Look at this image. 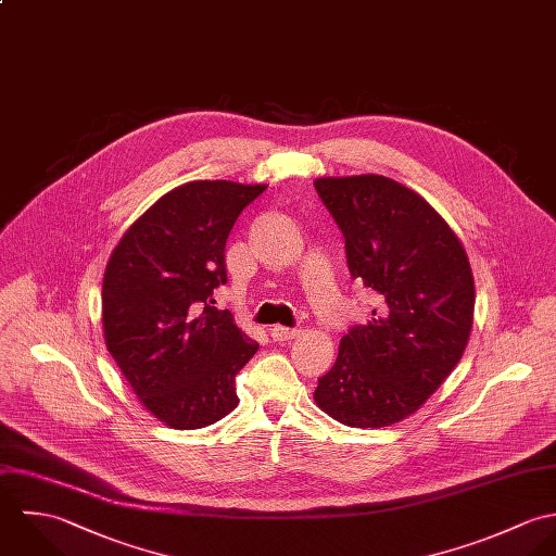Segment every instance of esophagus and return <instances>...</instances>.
<instances>
[{
    "label": "esophagus",
    "mask_w": 556,
    "mask_h": 556,
    "mask_svg": "<svg viewBox=\"0 0 556 556\" xmlns=\"http://www.w3.org/2000/svg\"><path fill=\"white\" fill-rule=\"evenodd\" d=\"M299 329H288V327H273L270 329V337L275 339V341H290V339H294V337H299Z\"/></svg>",
    "instance_id": "1"
}]
</instances>
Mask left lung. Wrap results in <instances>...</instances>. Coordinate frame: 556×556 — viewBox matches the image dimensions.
Returning a JSON list of instances; mask_svg holds the SVG:
<instances>
[{
	"instance_id": "obj_1",
	"label": "left lung",
	"mask_w": 556,
	"mask_h": 556,
	"mask_svg": "<svg viewBox=\"0 0 556 556\" xmlns=\"http://www.w3.org/2000/svg\"><path fill=\"white\" fill-rule=\"evenodd\" d=\"M314 185L343 231L352 279L378 294V312L341 337L314 400L343 426L387 428L415 415L459 363L475 312L470 262L448 223L387 176Z\"/></svg>"
}]
</instances>
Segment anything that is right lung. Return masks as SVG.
I'll use <instances>...</instances> for the list:
<instances>
[{
	"mask_svg": "<svg viewBox=\"0 0 556 556\" xmlns=\"http://www.w3.org/2000/svg\"><path fill=\"white\" fill-rule=\"evenodd\" d=\"M266 185L193 180L159 198L112 251L103 277L108 350L141 406L174 430L238 406L236 374L257 343L215 307L225 242Z\"/></svg>",
	"mask_w": 556,
	"mask_h": 556,
	"instance_id": "1",
	"label": "right lung"
}]
</instances>
